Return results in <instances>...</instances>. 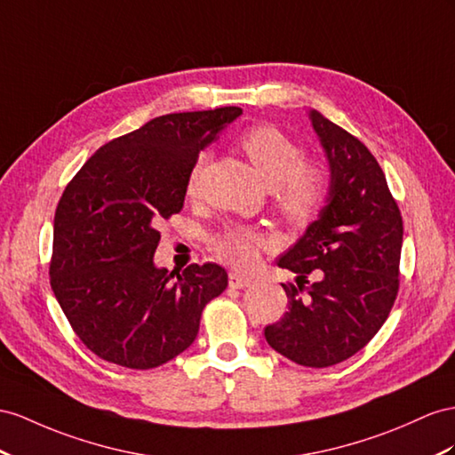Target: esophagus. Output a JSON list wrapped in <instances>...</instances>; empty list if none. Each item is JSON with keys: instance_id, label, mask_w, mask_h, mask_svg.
<instances>
[{"instance_id": "esophagus-1", "label": "esophagus", "mask_w": 455, "mask_h": 455, "mask_svg": "<svg viewBox=\"0 0 455 455\" xmlns=\"http://www.w3.org/2000/svg\"><path fill=\"white\" fill-rule=\"evenodd\" d=\"M250 283H251V278L246 276V275H240V273H235V271L228 275L230 288H246V286H250Z\"/></svg>"}]
</instances>
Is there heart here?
<instances>
[{"instance_id": "1", "label": "heart", "mask_w": 455, "mask_h": 455, "mask_svg": "<svg viewBox=\"0 0 455 455\" xmlns=\"http://www.w3.org/2000/svg\"><path fill=\"white\" fill-rule=\"evenodd\" d=\"M240 148L275 192L276 207L292 223H306L315 215L329 190V172L319 163H306L304 149L278 128L258 124L240 136ZM205 157L200 156L186 177V196L197 197ZM269 242L261 232L232 225L213 238L220 259L236 267H250Z\"/></svg>"}]
</instances>
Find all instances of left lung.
<instances>
[{"label":"left lung","instance_id":"8db88e82","mask_svg":"<svg viewBox=\"0 0 455 455\" xmlns=\"http://www.w3.org/2000/svg\"><path fill=\"white\" fill-rule=\"evenodd\" d=\"M309 119L329 159L327 205L276 261L296 273V284H283L288 311L265 327V340L294 363L321 369L357 354L388 319L400 288L403 223L365 144L315 109ZM309 274L316 276L311 285Z\"/></svg>","mask_w":455,"mask_h":455}]
</instances>
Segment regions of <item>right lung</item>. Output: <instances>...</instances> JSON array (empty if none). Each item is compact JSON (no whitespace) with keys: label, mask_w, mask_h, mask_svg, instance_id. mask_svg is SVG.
I'll return each mask as SVG.
<instances>
[{"label":"right lung","mask_w":455,"mask_h":455,"mask_svg":"<svg viewBox=\"0 0 455 455\" xmlns=\"http://www.w3.org/2000/svg\"><path fill=\"white\" fill-rule=\"evenodd\" d=\"M240 108L171 113L111 140L67 184L53 219L52 290L84 346L109 363L154 369L196 340L228 276L217 263L159 269V223L184 205L197 154Z\"/></svg>","instance_id":"add662e5"}]
</instances>
